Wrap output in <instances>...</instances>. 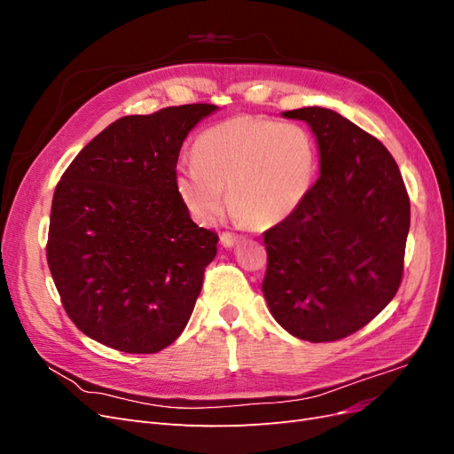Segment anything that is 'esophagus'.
Wrapping results in <instances>:
<instances>
[{"instance_id":"obj_1","label":"esophagus","mask_w":454,"mask_h":454,"mask_svg":"<svg viewBox=\"0 0 454 454\" xmlns=\"http://www.w3.org/2000/svg\"><path fill=\"white\" fill-rule=\"evenodd\" d=\"M219 240H222V244L225 246V248H232V246L237 244V237L232 235V232H229V231L222 232V235H219Z\"/></svg>"}]
</instances>
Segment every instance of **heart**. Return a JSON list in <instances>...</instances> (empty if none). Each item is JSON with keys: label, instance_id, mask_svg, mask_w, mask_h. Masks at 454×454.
Segmentation results:
<instances>
[{"label": "heart", "instance_id": "1", "mask_svg": "<svg viewBox=\"0 0 454 454\" xmlns=\"http://www.w3.org/2000/svg\"><path fill=\"white\" fill-rule=\"evenodd\" d=\"M193 162L176 168V191L199 223L212 225L229 204L255 227H272L305 200L314 180L310 136L295 122L239 115L204 130Z\"/></svg>", "mask_w": 454, "mask_h": 454}]
</instances>
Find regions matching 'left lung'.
<instances>
[{
  "mask_svg": "<svg viewBox=\"0 0 454 454\" xmlns=\"http://www.w3.org/2000/svg\"><path fill=\"white\" fill-rule=\"evenodd\" d=\"M284 117L309 122L320 177L290 217L265 231L263 295L286 332L332 342L367 325L400 290L411 202L375 136L325 107Z\"/></svg>",
  "mask_w": 454,
  "mask_h": 454,
  "instance_id": "left-lung-1",
  "label": "left lung"
}]
</instances>
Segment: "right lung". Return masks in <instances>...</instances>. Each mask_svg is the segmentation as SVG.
I'll list each match as a JSON object with an SVG mask.
<instances>
[{"mask_svg": "<svg viewBox=\"0 0 454 454\" xmlns=\"http://www.w3.org/2000/svg\"><path fill=\"white\" fill-rule=\"evenodd\" d=\"M214 104L127 115L90 140L54 189L47 263L62 307L90 339L155 354L180 337L215 257L176 191L189 130Z\"/></svg>", "mask_w": 454, "mask_h": 454, "instance_id": "1", "label": "right lung"}]
</instances>
